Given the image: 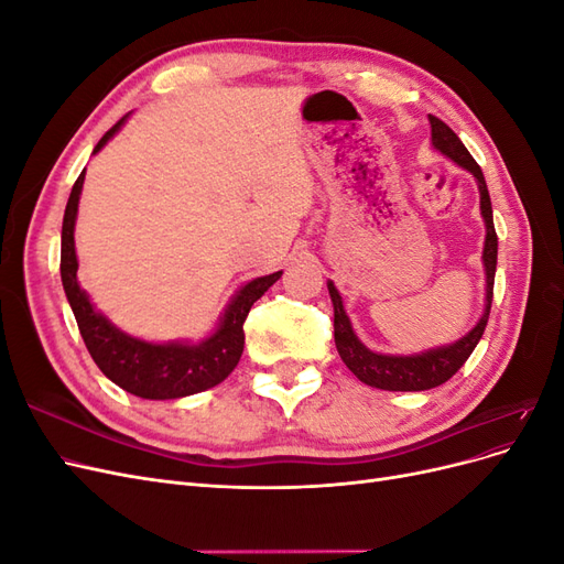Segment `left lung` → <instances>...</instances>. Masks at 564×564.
Returning <instances> with one entry per match:
<instances>
[{
	"instance_id": "left-lung-1",
	"label": "left lung",
	"mask_w": 564,
	"mask_h": 564,
	"mask_svg": "<svg viewBox=\"0 0 564 564\" xmlns=\"http://www.w3.org/2000/svg\"><path fill=\"white\" fill-rule=\"evenodd\" d=\"M431 129H433V145L445 152L449 160L460 164L464 169L477 178V187H480V209L487 224V240H485V268H487V308L480 322L475 324V329L456 340L449 348H437L423 355L412 357H395V355H377L367 350L360 340H357L350 319L344 311V303L336 292V286L329 282V296L334 303V338H336V350L340 360L355 373L357 379L367 386L381 388V390H431L437 388L445 381H449L454 373L466 365L470 352L475 350L477 340L482 338L489 311H491V299H494V275H497V251H499V237L494 230V216H491V199L487 183L482 176V169L473 160L466 145L460 143L458 135L442 122L440 117L431 115Z\"/></svg>"
}]
</instances>
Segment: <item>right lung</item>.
Listing matches in <instances>:
<instances>
[{"label":"right lung","instance_id":"obj_1","mask_svg":"<svg viewBox=\"0 0 564 564\" xmlns=\"http://www.w3.org/2000/svg\"><path fill=\"white\" fill-rule=\"evenodd\" d=\"M127 117L106 131L94 148L98 152L104 148L115 131L122 127ZM84 183V172L73 185L70 199H67L65 216H63V232H61V280L65 296L70 301L75 313L79 334L91 352L94 362L106 377L124 388L135 398L145 400H176L185 395H195L207 388L218 386L228 373L237 367L245 350V319L251 311V305L259 301L268 289L280 280L282 272L259 278L240 289L230 308L226 311L224 322L218 332L202 340L199 346L185 344H145V340L131 338L115 329L112 324L94 311L89 296L82 292L77 284V256H75V216L79 193Z\"/></svg>","mask_w":564,"mask_h":564}]
</instances>
